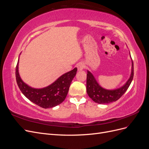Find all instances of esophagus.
<instances>
[{
	"instance_id": "esophagus-1",
	"label": "esophagus",
	"mask_w": 149,
	"mask_h": 149,
	"mask_svg": "<svg viewBox=\"0 0 149 149\" xmlns=\"http://www.w3.org/2000/svg\"><path fill=\"white\" fill-rule=\"evenodd\" d=\"M77 68H78V70L79 71H81L84 69V65L83 63H79L77 65Z\"/></svg>"
}]
</instances>
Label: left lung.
Wrapping results in <instances>:
<instances>
[{
  "mask_svg": "<svg viewBox=\"0 0 149 149\" xmlns=\"http://www.w3.org/2000/svg\"><path fill=\"white\" fill-rule=\"evenodd\" d=\"M134 77V64L132 62V72L130 78L123 87L114 90H107L101 87L94 78L93 75L88 71L86 79V91L89 97L98 104H108L116 101L127 91Z\"/></svg>",
  "mask_w": 149,
  "mask_h": 149,
  "instance_id": "obj_1",
  "label": "left lung"
}]
</instances>
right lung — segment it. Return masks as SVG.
<instances>
[{
    "mask_svg": "<svg viewBox=\"0 0 149 149\" xmlns=\"http://www.w3.org/2000/svg\"><path fill=\"white\" fill-rule=\"evenodd\" d=\"M19 61L15 69L16 81L21 92L29 100L37 106L47 109L59 105L63 101L69 91L72 80L77 68L63 74L53 84L42 89H34L23 82L19 74Z\"/></svg>",
    "mask_w": 149,
    "mask_h": 149,
    "instance_id": "right-lung-1",
    "label": "right lung"
}]
</instances>
